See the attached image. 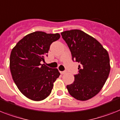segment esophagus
I'll list each match as a JSON object with an SVG mask.
<instances>
[{"label":"esophagus","mask_w":120,"mask_h":120,"mask_svg":"<svg viewBox=\"0 0 120 120\" xmlns=\"http://www.w3.org/2000/svg\"><path fill=\"white\" fill-rule=\"evenodd\" d=\"M66 72V71H60V73H61V74H65Z\"/></svg>","instance_id":"34e87169"}]
</instances>
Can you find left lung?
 <instances>
[{
    "label": "left lung",
    "instance_id": "8db88e82",
    "mask_svg": "<svg viewBox=\"0 0 120 120\" xmlns=\"http://www.w3.org/2000/svg\"><path fill=\"white\" fill-rule=\"evenodd\" d=\"M71 52L72 60L80 63L79 73L66 88L75 99L86 101L101 91L109 77L110 65L109 54L99 41L80 30L61 33Z\"/></svg>",
    "mask_w": 120,
    "mask_h": 120
}]
</instances>
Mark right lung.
<instances>
[{
	"instance_id": "right-lung-1",
	"label": "right lung",
	"mask_w": 120,
	"mask_h": 120,
	"mask_svg": "<svg viewBox=\"0 0 120 120\" xmlns=\"http://www.w3.org/2000/svg\"><path fill=\"white\" fill-rule=\"evenodd\" d=\"M59 34H46L37 31L28 34L13 48L10 68L15 84L24 96L35 101L46 99L51 94L54 82L60 73L41 62Z\"/></svg>"
}]
</instances>
